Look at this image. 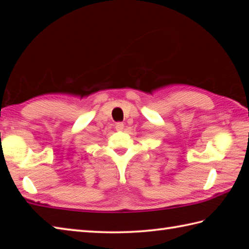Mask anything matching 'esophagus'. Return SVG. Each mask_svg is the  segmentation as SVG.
Listing matches in <instances>:
<instances>
[{
	"label": "esophagus",
	"instance_id": "34e87169",
	"mask_svg": "<svg viewBox=\"0 0 249 249\" xmlns=\"http://www.w3.org/2000/svg\"><path fill=\"white\" fill-rule=\"evenodd\" d=\"M124 128V124L123 123H117L115 124V129L117 131H121Z\"/></svg>",
	"mask_w": 249,
	"mask_h": 249
}]
</instances>
